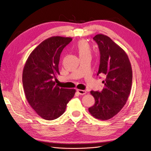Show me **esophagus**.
<instances>
[{"label":"esophagus","instance_id":"1","mask_svg":"<svg viewBox=\"0 0 151 151\" xmlns=\"http://www.w3.org/2000/svg\"><path fill=\"white\" fill-rule=\"evenodd\" d=\"M77 91H78V92L79 93L80 95H85V94H86V92L85 91V90H77Z\"/></svg>","mask_w":151,"mask_h":151}]
</instances>
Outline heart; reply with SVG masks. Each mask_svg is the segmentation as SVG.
Segmentation results:
<instances>
[{
  "mask_svg": "<svg viewBox=\"0 0 151 151\" xmlns=\"http://www.w3.org/2000/svg\"><path fill=\"white\" fill-rule=\"evenodd\" d=\"M76 49L78 50L80 58L91 55V48L88 42L85 40H81L77 43Z\"/></svg>",
  "mask_w": 151,
  "mask_h": 151,
  "instance_id": "1",
  "label": "heart"
}]
</instances>
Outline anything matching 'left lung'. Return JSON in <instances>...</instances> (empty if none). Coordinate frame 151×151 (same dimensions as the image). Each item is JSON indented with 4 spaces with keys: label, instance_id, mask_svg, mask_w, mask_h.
I'll return each instance as SVG.
<instances>
[{
    "label": "left lung",
    "instance_id": "obj_1",
    "mask_svg": "<svg viewBox=\"0 0 151 151\" xmlns=\"http://www.w3.org/2000/svg\"><path fill=\"white\" fill-rule=\"evenodd\" d=\"M93 39L100 52V64L97 75L104 76L101 92L91 91L95 103L88 109L94 118L107 120L116 115L128 99L132 86V70L124 50L108 36L96 35Z\"/></svg>",
    "mask_w": 151,
    "mask_h": 151
}]
</instances>
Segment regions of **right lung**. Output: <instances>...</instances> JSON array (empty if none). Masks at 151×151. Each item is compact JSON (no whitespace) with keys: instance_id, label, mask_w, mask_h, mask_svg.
Instances as JSON below:
<instances>
[{"instance_id":"1","label":"right lung","mask_w":151,"mask_h":151,"mask_svg":"<svg viewBox=\"0 0 151 151\" xmlns=\"http://www.w3.org/2000/svg\"><path fill=\"white\" fill-rule=\"evenodd\" d=\"M71 37L54 36L42 41L30 53L22 72V85L29 105L42 118L53 120L65 112L75 89L59 88L53 81L59 74L60 55Z\"/></svg>"}]
</instances>
